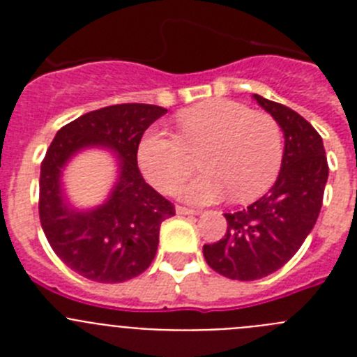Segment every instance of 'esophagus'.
Returning <instances> with one entry per match:
<instances>
[{
    "label": "esophagus",
    "mask_w": 357,
    "mask_h": 357,
    "mask_svg": "<svg viewBox=\"0 0 357 357\" xmlns=\"http://www.w3.org/2000/svg\"><path fill=\"white\" fill-rule=\"evenodd\" d=\"M176 214H200V211H198V209H189V207L178 206V207H176Z\"/></svg>",
    "instance_id": "34e87169"
}]
</instances>
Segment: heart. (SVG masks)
Masks as SVG:
<instances>
[{
  "label": "heart",
  "mask_w": 357,
  "mask_h": 357,
  "mask_svg": "<svg viewBox=\"0 0 357 357\" xmlns=\"http://www.w3.org/2000/svg\"><path fill=\"white\" fill-rule=\"evenodd\" d=\"M178 135L151 128L137 148L146 181L172 193L195 168L191 151H200L206 172L182 188L185 200L207 204L232 193L248 202L272 188L284 157L280 125L234 100H206L182 110Z\"/></svg>",
  "instance_id": "b5f03b06"
}]
</instances>
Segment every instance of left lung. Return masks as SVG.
Returning <instances> with one entry per match:
<instances>
[{
	"label": "left lung",
	"instance_id": "1",
	"mask_svg": "<svg viewBox=\"0 0 357 357\" xmlns=\"http://www.w3.org/2000/svg\"><path fill=\"white\" fill-rule=\"evenodd\" d=\"M284 132V157L275 184L264 197L227 213V232L204 245L207 264L234 280L263 279L284 266L313 230L329 176L320 134L298 112L254 94Z\"/></svg>",
	"mask_w": 357,
	"mask_h": 357
}]
</instances>
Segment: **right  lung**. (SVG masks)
Wrapping results in <instances>:
<instances>
[{
  "mask_svg": "<svg viewBox=\"0 0 357 357\" xmlns=\"http://www.w3.org/2000/svg\"><path fill=\"white\" fill-rule=\"evenodd\" d=\"M168 112L148 103H121L93 110L56 132L39 181V218L53 252L73 272L96 282H125L151 264L160 223L175 216L169 200L146 184L137 168L144 130ZM107 146L119 153L120 176L105 204L73 210L61 193L67 160L84 147Z\"/></svg>",
  "mask_w": 357,
  "mask_h": 357,
  "instance_id": "right-lung-1",
  "label": "right lung"
}]
</instances>
